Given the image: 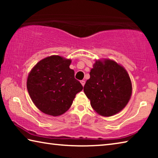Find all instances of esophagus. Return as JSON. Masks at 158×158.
Wrapping results in <instances>:
<instances>
[{
  "instance_id": "esophagus-1",
  "label": "esophagus",
  "mask_w": 158,
  "mask_h": 158,
  "mask_svg": "<svg viewBox=\"0 0 158 158\" xmlns=\"http://www.w3.org/2000/svg\"><path fill=\"white\" fill-rule=\"evenodd\" d=\"M81 85H83V86H84V85H85V81H84V80H81Z\"/></svg>"
}]
</instances>
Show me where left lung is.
Segmentation results:
<instances>
[{
  "instance_id": "1",
  "label": "left lung",
  "mask_w": 158,
  "mask_h": 158,
  "mask_svg": "<svg viewBox=\"0 0 158 158\" xmlns=\"http://www.w3.org/2000/svg\"><path fill=\"white\" fill-rule=\"evenodd\" d=\"M84 91L96 112L111 116L123 109L132 94V83L126 70L114 60L96 61Z\"/></svg>"
}]
</instances>
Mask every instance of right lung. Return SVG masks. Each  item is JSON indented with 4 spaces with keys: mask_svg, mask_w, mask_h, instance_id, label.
Wrapping results in <instances>:
<instances>
[{
    "mask_svg": "<svg viewBox=\"0 0 158 158\" xmlns=\"http://www.w3.org/2000/svg\"><path fill=\"white\" fill-rule=\"evenodd\" d=\"M71 60L59 56L44 58L29 74L27 89L32 101L43 113L57 116L70 107L83 86L69 68Z\"/></svg>",
    "mask_w": 158,
    "mask_h": 158,
    "instance_id": "obj_1",
    "label": "right lung"
}]
</instances>
